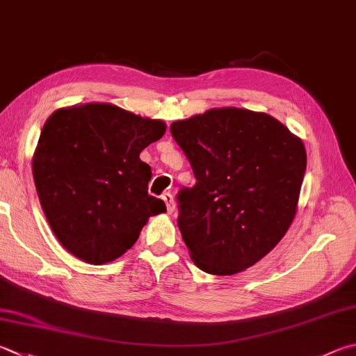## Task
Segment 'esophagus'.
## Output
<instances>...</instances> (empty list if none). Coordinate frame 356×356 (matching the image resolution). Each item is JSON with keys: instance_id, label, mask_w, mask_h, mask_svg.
Here are the masks:
<instances>
[{"instance_id": "obj_1", "label": "esophagus", "mask_w": 356, "mask_h": 356, "mask_svg": "<svg viewBox=\"0 0 356 356\" xmlns=\"http://www.w3.org/2000/svg\"><path fill=\"white\" fill-rule=\"evenodd\" d=\"M161 199H163V202L166 204L168 213H172L174 209H176V204H174V197H172L171 193H163V196H161Z\"/></svg>"}]
</instances>
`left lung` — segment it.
Segmentation results:
<instances>
[{
  "instance_id": "8db88e82",
  "label": "left lung",
  "mask_w": 356,
  "mask_h": 356,
  "mask_svg": "<svg viewBox=\"0 0 356 356\" xmlns=\"http://www.w3.org/2000/svg\"><path fill=\"white\" fill-rule=\"evenodd\" d=\"M171 134L196 185L179 191V229L204 273L234 275L268 255L296 216L307 168L302 140L248 108H210Z\"/></svg>"
}]
</instances>
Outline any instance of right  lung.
<instances>
[{"label": "right lung", "mask_w": 356, "mask_h": 356, "mask_svg": "<svg viewBox=\"0 0 356 356\" xmlns=\"http://www.w3.org/2000/svg\"><path fill=\"white\" fill-rule=\"evenodd\" d=\"M165 131L161 120L107 102L63 107L47 120L32 174L51 230L70 254L90 264L113 261L147 219L166 211L147 195L152 172L140 160Z\"/></svg>", "instance_id": "1"}]
</instances>
